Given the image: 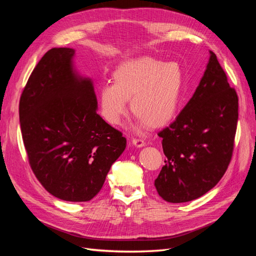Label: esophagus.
Wrapping results in <instances>:
<instances>
[{"instance_id":"1","label":"esophagus","mask_w":256,"mask_h":256,"mask_svg":"<svg viewBox=\"0 0 256 256\" xmlns=\"http://www.w3.org/2000/svg\"><path fill=\"white\" fill-rule=\"evenodd\" d=\"M131 142H132V144L136 147H142L145 145V141L140 138H134L132 140H131Z\"/></svg>"}]
</instances>
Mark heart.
Listing matches in <instances>:
<instances>
[{
	"label": "heart",
	"instance_id": "heart-1",
	"mask_svg": "<svg viewBox=\"0 0 256 256\" xmlns=\"http://www.w3.org/2000/svg\"><path fill=\"white\" fill-rule=\"evenodd\" d=\"M112 81L102 85L98 94L100 114L111 125L126 115L127 99L141 126H162L176 113L182 88L177 63L150 56L125 60L112 72Z\"/></svg>",
	"mask_w": 256,
	"mask_h": 256
}]
</instances>
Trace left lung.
<instances>
[{"label": "left lung", "mask_w": 256, "mask_h": 256, "mask_svg": "<svg viewBox=\"0 0 256 256\" xmlns=\"http://www.w3.org/2000/svg\"><path fill=\"white\" fill-rule=\"evenodd\" d=\"M238 96L216 54L189 102L158 136L166 154L154 180L158 194L170 203L204 196L226 172L234 150Z\"/></svg>", "instance_id": "left-lung-1"}]
</instances>
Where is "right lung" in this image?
I'll list each match as a JSON object with an SVG mask.
<instances>
[{
	"label": "right lung",
	"instance_id": "obj_1",
	"mask_svg": "<svg viewBox=\"0 0 256 256\" xmlns=\"http://www.w3.org/2000/svg\"><path fill=\"white\" fill-rule=\"evenodd\" d=\"M74 50L53 48L38 62L19 102L28 164L42 187L69 202H88L102 190L126 138L97 114L88 79L72 72Z\"/></svg>",
	"mask_w": 256,
	"mask_h": 256
}]
</instances>
